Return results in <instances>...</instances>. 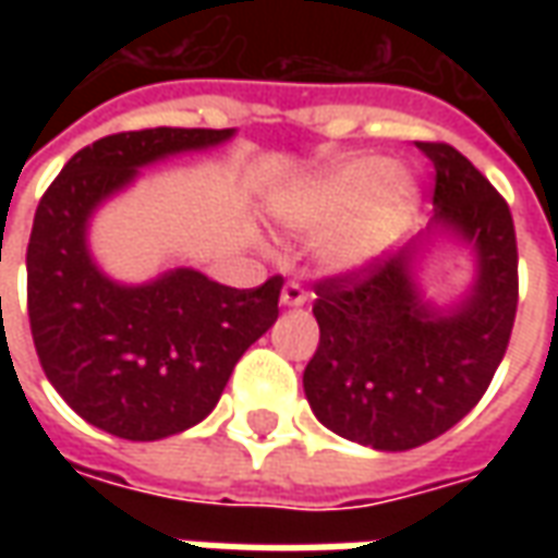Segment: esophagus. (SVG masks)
<instances>
[{
	"instance_id": "obj_1",
	"label": "esophagus",
	"mask_w": 558,
	"mask_h": 558,
	"mask_svg": "<svg viewBox=\"0 0 558 558\" xmlns=\"http://www.w3.org/2000/svg\"><path fill=\"white\" fill-rule=\"evenodd\" d=\"M280 302L287 304V307H302V304H307V290L299 280H287L283 292H280Z\"/></svg>"
}]
</instances>
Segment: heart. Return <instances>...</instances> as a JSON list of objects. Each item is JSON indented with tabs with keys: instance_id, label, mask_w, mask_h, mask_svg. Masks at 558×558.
Wrapping results in <instances>:
<instances>
[{
	"instance_id": "b5f03b06",
	"label": "heart",
	"mask_w": 558,
	"mask_h": 558,
	"mask_svg": "<svg viewBox=\"0 0 558 558\" xmlns=\"http://www.w3.org/2000/svg\"><path fill=\"white\" fill-rule=\"evenodd\" d=\"M418 191L410 175L395 172L386 158H355L338 163L323 179L307 184L290 203L292 227L328 232L319 254L331 268H355L371 263L398 239L412 218Z\"/></svg>"
}]
</instances>
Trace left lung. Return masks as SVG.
Listing matches in <instances>:
<instances>
[{
    "mask_svg": "<svg viewBox=\"0 0 558 558\" xmlns=\"http://www.w3.org/2000/svg\"><path fill=\"white\" fill-rule=\"evenodd\" d=\"M433 160V223L472 247L478 280L451 314L412 283V247L316 280L319 347L304 395L328 430L376 451H410L451 430L490 386L517 316V235L502 194L448 143Z\"/></svg>",
    "mask_w": 558,
    "mask_h": 558,
    "instance_id": "left-lung-1",
    "label": "left lung"
}]
</instances>
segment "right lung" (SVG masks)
Masks as SVG:
<instances>
[{
    "instance_id": "obj_1",
    "label": "right lung",
    "mask_w": 558,
    "mask_h": 558,
    "mask_svg": "<svg viewBox=\"0 0 558 558\" xmlns=\"http://www.w3.org/2000/svg\"><path fill=\"white\" fill-rule=\"evenodd\" d=\"M230 137V128H146L95 140L68 160L35 211L26 299L38 362L80 418L119 439L155 442L199 424L244 350L278 319L280 275L235 290L175 268L122 287L86 247L92 211L140 167Z\"/></svg>"
}]
</instances>
